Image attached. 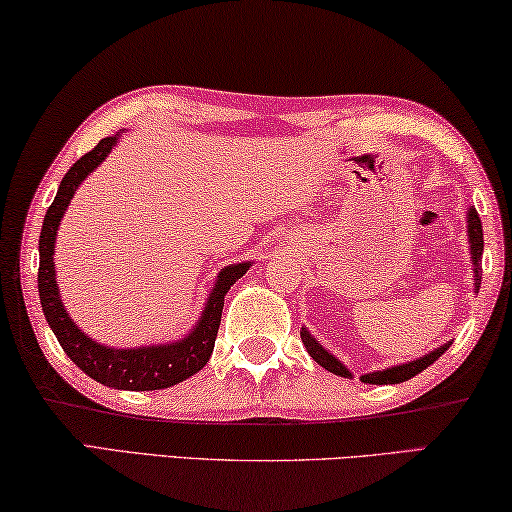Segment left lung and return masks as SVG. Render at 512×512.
Wrapping results in <instances>:
<instances>
[{
	"label": "left lung",
	"mask_w": 512,
	"mask_h": 512,
	"mask_svg": "<svg viewBox=\"0 0 512 512\" xmlns=\"http://www.w3.org/2000/svg\"><path fill=\"white\" fill-rule=\"evenodd\" d=\"M469 247H472V263H474V288L479 290L481 288V256H483V226H481V217L479 213L474 211V208H469ZM301 340H304V347L308 349V354L313 356V360L317 365H322L324 370H329L333 374L338 376H347L349 379V370L345 365L340 363L338 358L331 356L329 351L322 349L320 342H317L315 338H311V333H308L306 329H301ZM449 349V345H442L440 349L431 351V354L422 356L420 360H413V363H406V365H397V367H390V370H383V372H372V374H365L360 376V381L363 383H379V385H385V383H401V381H408L413 379V376H417L420 372H424L426 367L433 365L435 360H438L445 351Z\"/></svg>",
	"instance_id": "obj_1"
}]
</instances>
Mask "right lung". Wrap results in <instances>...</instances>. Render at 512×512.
Wrapping results in <instances>:
<instances>
[{
  "instance_id": "add662e5",
  "label": "right lung",
  "mask_w": 512,
  "mask_h": 512,
  "mask_svg": "<svg viewBox=\"0 0 512 512\" xmlns=\"http://www.w3.org/2000/svg\"><path fill=\"white\" fill-rule=\"evenodd\" d=\"M117 136H108L97 142L88 154H83L74 163L58 186L52 206L47 208L43 231H40V267H38V292L47 324L52 326L56 340L72 363L86 372L90 379L108 385L117 390H161L177 385L188 379L208 363L213 354L217 329L222 322L224 295L247 272L249 263L229 265L220 272L215 288L208 297V304L201 313L195 329L188 338L172 345L158 347H140V349H108L99 342L90 340L77 329L70 317H67L63 301L58 297L56 274H54V242L56 231L61 224L67 204L77 192L79 183L111 154Z\"/></svg>"
}]
</instances>
